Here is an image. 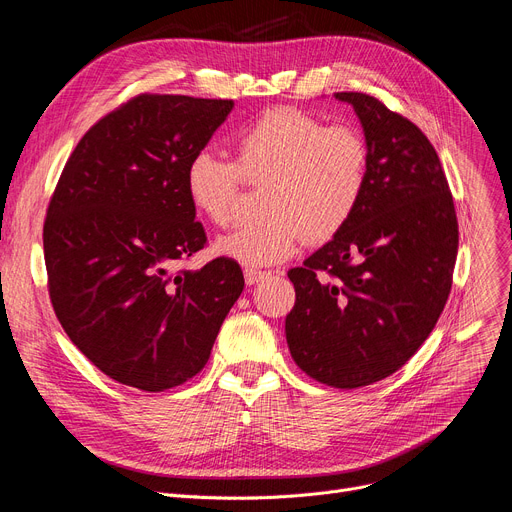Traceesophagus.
Instances as JSON below:
<instances>
[{
  "mask_svg": "<svg viewBox=\"0 0 512 512\" xmlns=\"http://www.w3.org/2000/svg\"><path fill=\"white\" fill-rule=\"evenodd\" d=\"M265 276H270V272L255 270V267H245V282H247V284H257V282L263 280Z\"/></svg>",
  "mask_w": 512,
  "mask_h": 512,
  "instance_id": "1",
  "label": "esophagus"
}]
</instances>
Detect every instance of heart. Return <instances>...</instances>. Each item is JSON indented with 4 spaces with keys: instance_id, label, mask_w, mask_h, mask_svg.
I'll use <instances>...</instances> for the list:
<instances>
[{
    "instance_id": "heart-1",
    "label": "heart",
    "mask_w": 512,
    "mask_h": 512,
    "mask_svg": "<svg viewBox=\"0 0 512 512\" xmlns=\"http://www.w3.org/2000/svg\"><path fill=\"white\" fill-rule=\"evenodd\" d=\"M234 161L209 151L191 157L184 186L191 205L215 226L236 207L240 178L263 184L261 218L215 240V253L247 267L286 261L301 240L319 245L353 220L369 184L371 151L351 124L326 126L319 118L276 107L238 130Z\"/></svg>"
}]
</instances>
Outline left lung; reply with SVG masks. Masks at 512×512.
<instances>
[{
  "instance_id": "obj_1",
  "label": "left lung",
  "mask_w": 512,
  "mask_h": 512,
  "mask_svg": "<svg viewBox=\"0 0 512 512\" xmlns=\"http://www.w3.org/2000/svg\"><path fill=\"white\" fill-rule=\"evenodd\" d=\"M351 103L371 151L353 220L288 272L290 355L309 378L361 388L405 365L432 334L452 286L459 224L440 157L425 134L365 93Z\"/></svg>"
}]
</instances>
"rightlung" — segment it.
<instances>
[{
    "mask_svg": "<svg viewBox=\"0 0 512 512\" xmlns=\"http://www.w3.org/2000/svg\"><path fill=\"white\" fill-rule=\"evenodd\" d=\"M232 99L139 95L85 134L43 226L53 311L112 380L164 392L197 375L245 288L218 257L170 270L207 242L184 172L232 112Z\"/></svg>",
    "mask_w": 512,
    "mask_h": 512,
    "instance_id": "obj_1",
    "label": "right lung"
}]
</instances>
